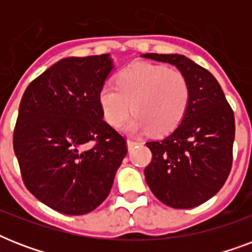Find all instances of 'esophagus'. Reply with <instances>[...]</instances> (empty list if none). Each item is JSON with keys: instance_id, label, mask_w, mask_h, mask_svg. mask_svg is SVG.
Returning <instances> with one entry per match:
<instances>
[{"instance_id": "esophagus-1", "label": "esophagus", "mask_w": 252, "mask_h": 252, "mask_svg": "<svg viewBox=\"0 0 252 252\" xmlns=\"http://www.w3.org/2000/svg\"><path fill=\"white\" fill-rule=\"evenodd\" d=\"M136 144H137V142L133 141V140H126V146H128V149H129V150L132 149V148H133Z\"/></svg>"}]
</instances>
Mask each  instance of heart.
I'll return each mask as SVG.
<instances>
[{"mask_svg":"<svg viewBox=\"0 0 252 252\" xmlns=\"http://www.w3.org/2000/svg\"><path fill=\"white\" fill-rule=\"evenodd\" d=\"M188 100L189 85L179 70L149 63L124 68L116 77V87L104 85L98 94L103 118L111 126H120L130 110L136 112L124 126L129 133L171 132L182 122Z\"/></svg>","mask_w":252,"mask_h":252,"instance_id":"heart-1","label":"heart"}]
</instances>
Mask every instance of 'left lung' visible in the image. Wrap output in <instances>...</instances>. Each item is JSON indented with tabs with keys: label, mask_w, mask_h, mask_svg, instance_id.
Returning <instances> with one entry per match:
<instances>
[{
	"label": "left lung",
	"mask_w": 252,
	"mask_h": 252,
	"mask_svg": "<svg viewBox=\"0 0 252 252\" xmlns=\"http://www.w3.org/2000/svg\"><path fill=\"white\" fill-rule=\"evenodd\" d=\"M167 63L189 85V100L182 122L159 141H150L153 159L145 167L146 183L162 203L189 209L217 193L233 162L234 114L212 73L178 53L141 55Z\"/></svg>",
	"instance_id": "left-lung-1"
}]
</instances>
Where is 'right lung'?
I'll return each instance as SVG.
<instances>
[{
  "mask_svg": "<svg viewBox=\"0 0 252 252\" xmlns=\"http://www.w3.org/2000/svg\"><path fill=\"white\" fill-rule=\"evenodd\" d=\"M112 69L108 53L61 59L22 96L13 140L22 178L64 215L99 207L126 154V138L103 120L98 102Z\"/></svg>",
  "mask_w": 252,
  "mask_h": 252,
  "instance_id": "add662e5",
  "label": "right lung"
}]
</instances>
